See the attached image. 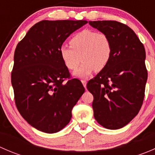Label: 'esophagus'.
<instances>
[{"instance_id": "esophagus-1", "label": "esophagus", "mask_w": 155, "mask_h": 155, "mask_svg": "<svg viewBox=\"0 0 155 155\" xmlns=\"http://www.w3.org/2000/svg\"><path fill=\"white\" fill-rule=\"evenodd\" d=\"M81 82H82V85H83V86L85 87H86L87 81L86 80H83V79H82V80H81Z\"/></svg>"}]
</instances>
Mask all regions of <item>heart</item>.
Listing matches in <instances>:
<instances>
[{"label": "heart", "mask_w": 155, "mask_h": 155, "mask_svg": "<svg viewBox=\"0 0 155 155\" xmlns=\"http://www.w3.org/2000/svg\"><path fill=\"white\" fill-rule=\"evenodd\" d=\"M70 46L60 47L61 58L65 67L70 70L82 67L74 73L76 77L88 78L94 70H104L110 61L112 44L109 37L104 33L83 30L75 34L70 40Z\"/></svg>", "instance_id": "1"}]
</instances>
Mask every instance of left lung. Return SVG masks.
Segmentation results:
<instances>
[{
	"mask_svg": "<svg viewBox=\"0 0 155 155\" xmlns=\"http://www.w3.org/2000/svg\"><path fill=\"white\" fill-rule=\"evenodd\" d=\"M89 25L107 34L112 44L107 66L87 84L94 96V116L104 127L120 129L143 105L148 78L144 46L134 31L121 22L90 21Z\"/></svg>",
	"mask_w": 155,
	"mask_h": 155,
	"instance_id": "obj_1",
	"label": "left lung"
}]
</instances>
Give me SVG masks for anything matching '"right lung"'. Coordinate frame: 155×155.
<instances>
[{
    "mask_svg": "<svg viewBox=\"0 0 155 155\" xmlns=\"http://www.w3.org/2000/svg\"><path fill=\"white\" fill-rule=\"evenodd\" d=\"M85 20H43L31 27L14 53L11 82L18 112L34 128L47 134L63 129L72 109L85 92L77 79L70 76L59 49Z\"/></svg>",
    "mask_w": 155,
    "mask_h": 155,
    "instance_id": "obj_1",
    "label": "right lung"
}]
</instances>
